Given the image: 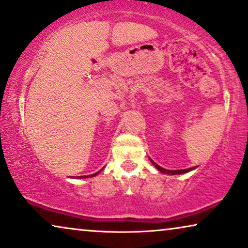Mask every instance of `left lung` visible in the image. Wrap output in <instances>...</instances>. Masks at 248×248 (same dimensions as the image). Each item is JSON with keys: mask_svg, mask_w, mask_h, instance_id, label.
<instances>
[{"mask_svg": "<svg viewBox=\"0 0 248 248\" xmlns=\"http://www.w3.org/2000/svg\"><path fill=\"white\" fill-rule=\"evenodd\" d=\"M150 161L152 162V165H154L155 167L157 168L159 171L164 172V174H167V175H181V174H185V172H188V171H191V170H193V169L196 168V167H193V168H187V169H179V170H168V169L162 168L159 165L155 164V162L152 160V159H150Z\"/></svg>", "mask_w": 248, "mask_h": 248, "instance_id": "left-lung-1", "label": "left lung"}]
</instances>
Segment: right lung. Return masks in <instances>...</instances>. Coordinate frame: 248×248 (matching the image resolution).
Wrapping results in <instances>:
<instances>
[{"label":"right lung","mask_w":248,"mask_h":248,"mask_svg":"<svg viewBox=\"0 0 248 248\" xmlns=\"http://www.w3.org/2000/svg\"><path fill=\"white\" fill-rule=\"evenodd\" d=\"M103 170V169H100L99 171H97V172H94V174H93V175H89V176H77V178H89V177H94V176H97L98 174H99V172Z\"/></svg>","instance_id":"add662e5"}]
</instances>
